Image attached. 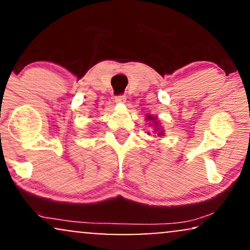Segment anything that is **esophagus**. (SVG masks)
<instances>
[{
	"instance_id": "esophagus-1",
	"label": "esophagus",
	"mask_w": 250,
	"mask_h": 250,
	"mask_svg": "<svg viewBox=\"0 0 250 250\" xmlns=\"http://www.w3.org/2000/svg\"><path fill=\"white\" fill-rule=\"evenodd\" d=\"M125 101H127V97H125V95H120V96L115 97V102L116 103H125Z\"/></svg>"
}]
</instances>
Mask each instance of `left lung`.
<instances>
[{
	"mask_svg": "<svg viewBox=\"0 0 250 250\" xmlns=\"http://www.w3.org/2000/svg\"><path fill=\"white\" fill-rule=\"evenodd\" d=\"M146 120H147V122H149V125H150V127H153V133L155 135H157L159 137L165 136V130H163L162 125H160L159 120H157V116H154V115H151V114H148V115H146ZM148 134H150V133H148Z\"/></svg>",
	"mask_w": 250,
	"mask_h": 250,
	"instance_id": "8db88e82",
	"label": "left lung"
}]
</instances>
